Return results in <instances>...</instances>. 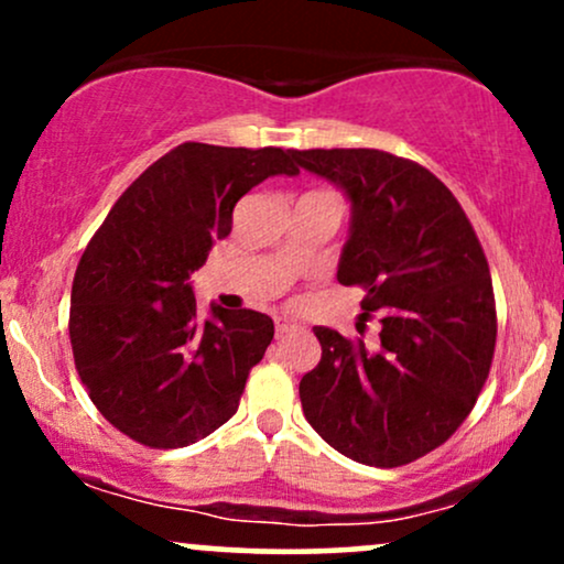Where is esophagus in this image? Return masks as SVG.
<instances>
[{"instance_id": "34e87169", "label": "esophagus", "mask_w": 564, "mask_h": 564, "mask_svg": "<svg viewBox=\"0 0 564 564\" xmlns=\"http://www.w3.org/2000/svg\"><path fill=\"white\" fill-rule=\"evenodd\" d=\"M302 323L291 321V318H275V334L283 336V334H291V332H300Z\"/></svg>"}]
</instances>
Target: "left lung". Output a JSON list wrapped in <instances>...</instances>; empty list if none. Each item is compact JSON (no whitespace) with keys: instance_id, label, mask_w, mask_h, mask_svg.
<instances>
[{"instance_id":"left-lung-1","label":"left lung","mask_w":564,"mask_h":564,"mask_svg":"<svg viewBox=\"0 0 564 564\" xmlns=\"http://www.w3.org/2000/svg\"><path fill=\"white\" fill-rule=\"evenodd\" d=\"M294 159L352 204L336 278L364 289V315L381 323L373 347L313 328L323 352L300 381L304 419L352 462L403 467L464 424L488 379V260L456 196L416 161L373 148H315Z\"/></svg>"}]
</instances>
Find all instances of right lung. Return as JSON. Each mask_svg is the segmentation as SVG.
I'll use <instances>...</instances> for the list:
<instances>
[{
  "instance_id": "1",
  "label": "right lung",
  "mask_w": 564,
  "mask_h": 564,
  "mask_svg": "<svg viewBox=\"0 0 564 564\" xmlns=\"http://www.w3.org/2000/svg\"><path fill=\"white\" fill-rule=\"evenodd\" d=\"M300 174L294 151L183 142L121 193L84 249L70 289V349L97 411L148 448H183L238 411L273 341L254 310L198 323L191 275L232 230L241 196Z\"/></svg>"
}]
</instances>
